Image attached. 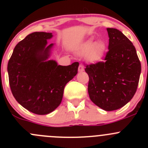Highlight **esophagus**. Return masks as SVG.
Wrapping results in <instances>:
<instances>
[{"mask_svg":"<svg viewBox=\"0 0 148 148\" xmlns=\"http://www.w3.org/2000/svg\"><path fill=\"white\" fill-rule=\"evenodd\" d=\"M78 70L79 72H82L84 70V66L82 64H79V66Z\"/></svg>","mask_w":148,"mask_h":148,"instance_id":"esophagus-1","label":"esophagus"}]
</instances>
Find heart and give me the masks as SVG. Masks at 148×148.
<instances>
[{
	"label": "heart",
	"mask_w": 148,
	"mask_h": 148,
	"mask_svg": "<svg viewBox=\"0 0 148 148\" xmlns=\"http://www.w3.org/2000/svg\"><path fill=\"white\" fill-rule=\"evenodd\" d=\"M105 49V44L102 41L93 43L92 39H89L80 46L79 53L81 55H85L86 60L89 62H97L102 58Z\"/></svg>",
	"instance_id": "obj_1"
}]
</instances>
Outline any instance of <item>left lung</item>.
I'll return each mask as SVG.
<instances>
[{
	"instance_id": "1",
	"label": "left lung",
	"mask_w": 148,
	"mask_h": 148,
	"mask_svg": "<svg viewBox=\"0 0 148 148\" xmlns=\"http://www.w3.org/2000/svg\"><path fill=\"white\" fill-rule=\"evenodd\" d=\"M109 51L104 62L86 65L88 93L105 111L118 110L132 99L137 91L141 64L132 43L120 31L107 28Z\"/></svg>"
}]
</instances>
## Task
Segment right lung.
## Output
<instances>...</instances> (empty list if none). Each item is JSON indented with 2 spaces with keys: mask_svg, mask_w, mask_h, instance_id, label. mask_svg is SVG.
I'll use <instances>...</instances> for the list:
<instances>
[{
  "mask_svg": "<svg viewBox=\"0 0 148 148\" xmlns=\"http://www.w3.org/2000/svg\"><path fill=\"white\" fill-rule=\"evenodd\" d=\"M51 33L34 32L13 49L8 64L9 84L18 102L36 114H47L59 107L67 83L78 72L79 62L58 65L47 60L53 44L46 47Z\"/></svg>",
  "mask_w": 148,
  "mask_h": 148,
  "instance_id": "add662e5",
  "label": "right lung"
}]
</instances>
